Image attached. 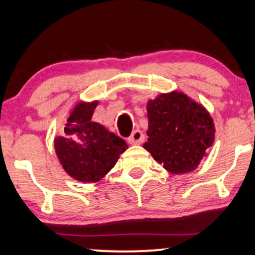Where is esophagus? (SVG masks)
I'll return each mask as SVG.
<instances>
[{
    "label": "esophagus",
    "mask_w": 255,
    "mask_h": 255,
    "mask_svg": "<svg viewBox=\"0 0 255 255\" xmlns=\"http://www.w3.org/2000/svg\"><path fill=\"white\" fill-rule=\"evenodd\" d=\"M144 139L145 136L144 134H142V131L140 129H135L130 134V136L128 137V142L131 145H140L144 141Z\"/></svg>",
    "instance_id": "esophagus-1"
}]
</instances>
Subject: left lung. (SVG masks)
I'll use <instances>...</instances> for the list:
<instances>
[{
    "instance_id": "1",
    "label": "left lung",
    "mask_w": 255,
    "mask_h": 255,
    "mask_svg": "<svg viewBox=\"0 0 255 255\" xmlns=\"http://www.w3.org/2000/svg\"><path fill=\"white\" fill-rule=\"evenodd\" d=\"M146 110L148 137L142 147L171 174L195 170L215 141V124L206 108L171 91L150 99Z\"/></svg>"
}]
</instances>
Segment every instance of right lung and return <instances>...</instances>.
<instances>
[{"mask_svg":"<svg viewBox=\"0 0 255 255\" xmlns=\"http://www.w3.org/2000/svg\"><path fill=\"white\" fill-rule=\"evenodd\" d=\"M97 105L98 101L75 104L67 118L64 136L54 140L63 170L79 182L101 181L128 148L124 139L92 121Z\"/></svg>","mask_w":255,"mask_h":255,"instance_id":"obj_1","label":"right lung"}]
</instances>
